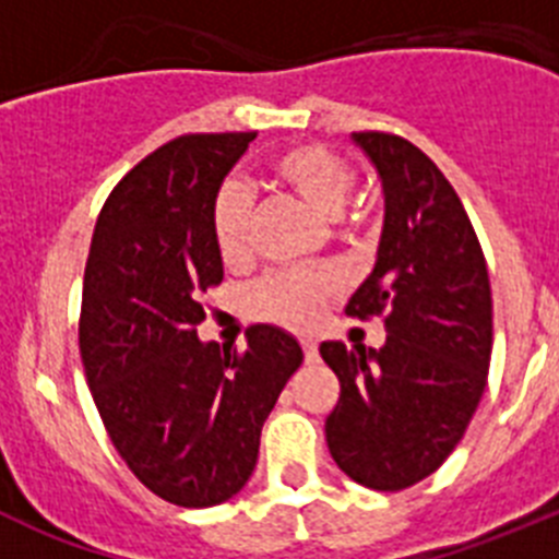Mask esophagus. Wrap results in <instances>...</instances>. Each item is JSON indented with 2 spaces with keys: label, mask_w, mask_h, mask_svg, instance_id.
<instances>
[{
  "label": "esophagus",
  "mask_w": 559,
  "mask_h": 559,
  "mask_svg": "<svg viewBox=\"0 0 559 559\" xmlns=\"http://www.w3.org/2000/svg\"><path fill=\"white\" fill-rule=\"evenodd\" d=\"M302 353H305V360H308V364H316V360H319V347H316V341L305 338L302 341Z\"/></svg>",
  "instance_id": "obj_1"
}]
</instances>
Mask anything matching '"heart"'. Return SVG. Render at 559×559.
<instances>
[{"label":"heart","instance_id":"heart-1","mask_svg":"<svg viewBox=\"0 0 559 559\" xmlns=\"http://www.w3.org/2000/svg\"><path fill=\"white\" fill-rule=\"evenodd\" d=\"M269 176L276 187L308 204L310 210L335 218L355 185V167L341 153L316 142L290 145L274 153L269 162ZM212 243L226 265L240 263L249 251L251 199L235 181H226L210 206ZM338 290L330 271H290V274L265 276L249 294L251 313L276 322L283 328L305 330L316 322L319 310Z\"/></svg>","mask_w":559,"mask_h":559}]
</instances>
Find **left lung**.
<instances>
[{
    "instance_id": "1",
    "label": "left lung",
    "mask_w": 559,
    "mask_h": 559,
    "mask_svg": "<svg viewBox=\"0 0 559 559\" xmlns=\"http://www.w3.org/2000/svg\"><path fill=\"white\" fill-rule=\"evenodd\" d=\"M383 185L372 274L347 305L386 328L380 349L324 341L341 394L324 423L335 464L369 490H406L445 462L478 408L492 353L490 276L471 218L426 153L353 133Z\"/></svg>"
}]
</instances>
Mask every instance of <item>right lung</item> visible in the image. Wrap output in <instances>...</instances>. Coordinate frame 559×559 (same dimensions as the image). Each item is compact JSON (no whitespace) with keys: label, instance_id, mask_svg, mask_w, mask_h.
<instances>
[{"label":"right lung","instance_id":"right-lung-1","mask_svg":"<svg viewBox=\"0 0 559 559\" xmlns=\"http://www.w3.org/2000/svg\"><path fill=\"white\" fill-rule=\"evenodd\" d=\"M254 133H187L126 173L95 224L83 274L81 358L103 426L131 473L176 507L243 490L260 431L302 364L294 335L201 341V294L224 280L210 206Z\"/></svg>","mask_w":559,"mask_h":559}]
</instances>
